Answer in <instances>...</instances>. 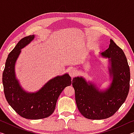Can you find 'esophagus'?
<instances>
[{
  "label": "esophagus",
  "instance_id": "34e87169",
  "mask_svg": "<svg viewBox=\"0 0 134 134\" xmlns=\"http://www.w3.org/2000/svg\"><path fill=\"white\" fill-rule=\"evenodd\" d=\"M69 74L72 78H73L74 77H75L76 76V71L74 69H72L70 71Z\"/></svg>",
  "mask_w": 134,
  "mask_h": 134
}]
</instances>
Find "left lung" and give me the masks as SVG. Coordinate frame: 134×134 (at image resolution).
Wrapping results in <instances>:
<instances>
[{"label":"left lung","instance_id":"obj_1","mask_svg":"<svg viewBox=\"0 0 134 134\" xmlns=\"http://www.w3.org/2000/svg\"><path fill=\"white\" fill-rule=\"evenodd\" d=\"M101 55L109 61V70L112 80L108 89L99 90L82 77H74L72 81L79 112L89 119L112 116L125 101L130 90V70L123 50L110 40L109 47Z\"/></svg>","mask_w":134,"mask_h":134}]
</instances>
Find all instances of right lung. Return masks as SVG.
<instances>
[{
  "label": "right lung",
  "instance_id": "1",
  "mask_svg": "<svg viewBox=\"0 0 134 134\" xmlns=\"http://www.w3.org/2000/svg\"><path fill=\"white\" fill-rule=\"evenodd\" d=\"M35 35H29L19 41L9 54L2 75L4 96L8 103L18 114L28 119L47 118L54 112L61 93L71 85V79L67 73L49 80L38 91L27 92L22 89L16 78L15 65L21 49L29 44Z\"/></svg>",
  "mask_w": 134,
  "mask_h": 134
}]
</instances>
